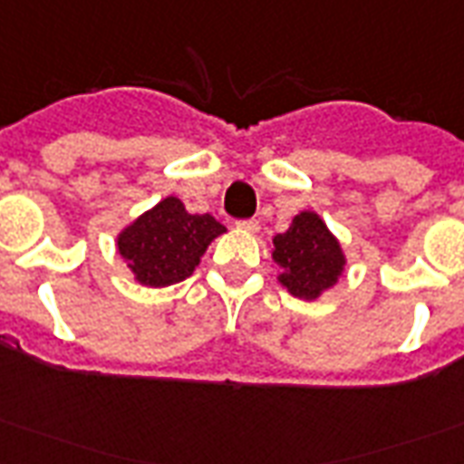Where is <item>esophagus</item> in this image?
I'll list each match as a JSON object with an SVG mask.
<instances>
[{
	"instance_id": "1",
	"label": "esophagus",
	"mask_w": 464,
	"mask_h": 464,
	"mask_svg": "<svg viewBox=\"0 0 464 464\" xmlns=\"http://www.w3.org/2000/svg\"><path fill=\"white\" fill-rule=\"evenodd\" d=\"M237 227L246 229V232H256V229H259V222H256V219H239Z\"/></svg>"
}]
</instances>
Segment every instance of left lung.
<instances>
[{
    "label": "left lung",
    "instance_id": "obj_1",
    "mask_svg": "<svg viewBox=\"0 0 464 464\" xmlns=\"http://www.w3.org/2000/svg\"><path fill=\"white\" fill-rule=\"evenodd\" d=\"M272 245V259L282 266L279 282L286 286V292L306 302L334 286L343 269L336 237L314 212L296 215L292 227L274 237Z\"/></svg>",
    "mask_w": 464,
    "mask_h": 464
}]
</instances>
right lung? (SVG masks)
Masks as SVG:
<instances>
[{
  "label": "right lung",
  "instance_id": "1",
  "mask_svg": "<svg viewBox=\"0 0 464 464\" xmlns=\"http://www.w3.org/2000/svg\"><path fill=\"white\" fill-rule=\"evenodd\" d=\"M222 232L212 215H190L180 199L165 198L118 237V249L138 282L168 286L188 279Z\"/></svg>",
  "mask_w": 464,
  "mask_h": 464
}]
</instances>
